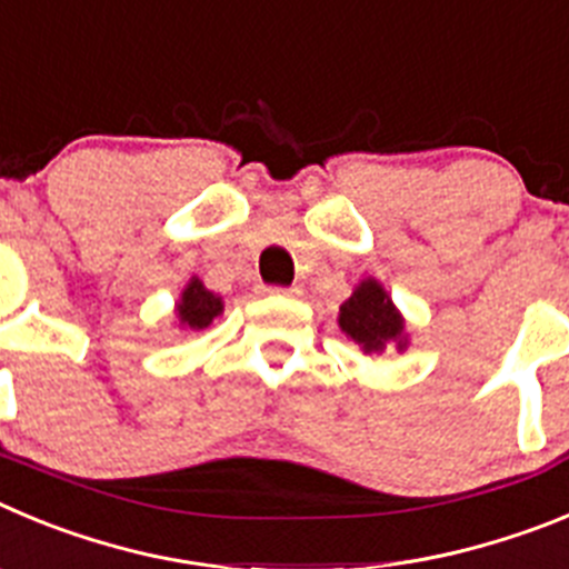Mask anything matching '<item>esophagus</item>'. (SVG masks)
I'll return each instance as SVG.
<instances>
[{
    "mask_svg": "<svg viewBox=\"0 0 569 569\" xmlns=\"http://www.w3.org/2000/svg\"><path fill=\"white\" fill-rule=\"evenodd\" d=\"M266 291H269V295H280V297H295L300 289H297V286H272V289H266Z\"/></svg>",
    "mask_w": 569,
    "mask_h": 569,
    "instance_id": "1",
    "label": "esophagus"
}]
</instances>
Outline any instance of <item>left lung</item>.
Masks as SVG:
<instances>
[{
    "instance_id": "8db88e82",
    "label": "left lung",
    "mask_w": 569,
    "mask_h": 569,
    "mask_svg": "<svg viewBox=\"0 0 569 569\" xmlns=\"http://www.w3.org/2000/svg\"><path fill=\"white\" fill-rule=\"evenodd\" d=\"M340 329L346 331L366 355H380L386 346H397V351L408 348L406 320L397 311L393 300L382 283L366 278L346 303L340 306Z\"/></svg>"
}]
</instances>
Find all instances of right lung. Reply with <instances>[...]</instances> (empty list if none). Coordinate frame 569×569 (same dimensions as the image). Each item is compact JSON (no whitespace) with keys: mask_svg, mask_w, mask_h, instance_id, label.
Listing matches in <instances>:
<instances>
[{"mask_svg":"<svg viewBox=\"0 0 569 569\" xmlns=\"http://www.w3.org/2000/svg\"><path fill=\"white\" fill-rule=\"evenodd\" d=\"M223 311V300L214 291H209L207 286L201 283L198 278H192L187 283V289L181 291V300L176 306L178 322H181L183 329L201 331L207 329L209 322Z\"/></svg>","mask_w":569,"mask_h":569,"instance_id":"1","label":"right lung"}]
</instances>
